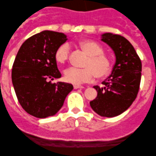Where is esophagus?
<instances>
[{
  "label": "esophagus",
  "mask_w": 156,
  "mask_h": 156,
  "mask_svg": "<svg viewBox=\"0 0 156 156\" xmlns=\"http://www.w3.org/2000/svg\"><path fill=\"white\" fill-rule=\"evenodd\" d=\"M74 88H75V89H78V88H84V87L81 85H78V84H75V85H74Z\"/></svg>",
  "instance_id": "34e87169"
}]
</instances>
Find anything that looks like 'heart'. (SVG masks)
<instances>
[{
    "label": "heart",
    "mask_w": 156,
    "mask_h": 156,
    "mask_svg": "<svg viewBox=\"0 0 156 156\" xmlns=\"http://www.w3.org/2000/svg\"><path fill=\"white\" fill-rule=\"evenodd\" d=\"M81 48L89 56L84 64L85 68L70 67L64 72L66 81L72 84H82L90 81L95 75L97 78L106 77L112 70V62L103 53L100 45L92 41H83L79 43ZM69 45L62 44L55 53V59L59 64H64L69 57Z\"/></svg>",
    "instance_id": "heart-1"
}]
</instances>
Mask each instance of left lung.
I'll return each mask as SVG.
<instances>
[{
  "mask_svg": "<svg viewBox=\"0 0 156 156\" xmlns=\"http://www.w3.org/2000/svg\"><path fill=\"white\" fill-rule=\"evenodd\" d=\"M101 41L114 51L115 63L111 75L102 82L104 86L94 87L97 96L90 102V105L99 115L112 118L126 111L136 99L142 64L133 47L123 36L104 33Z\"/></svg>",
  "mask_w": 156,
  "mask_h": 156,
  "instance_id": "obj_1",
  "label": "left lung"
}]
</instances>
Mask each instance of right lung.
Wrapping results in <instances>:
<instances>
[{
	"instance_id": "1",
	"label": "right lung",
	"mask_w": 156,
	"mask_h": 156,
	"mask_svg": "<svg viewBox=\"0 0 156 156\" xmlns=\"http://www.w3.org/2000/svg\"><path fill=\"white\" fill-rule=\"evenodd\" d=\"M66 41L63 33L46 30L28 38L17 53L12 85L19 103L31 115L44 119L56 115L73 89L71 84L50 81L61 77L55 53Z\"/></svg>"
}]
</instances>
